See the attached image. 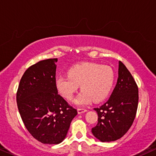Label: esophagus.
I'll use <instances>...</instances> for the list:
<instances>
[{
    "label": "esophagus",
    "instance_id": "esophagus-1",
    "mask_svg": "<svg viewBox=\"0 0 156 156\" xmlns=\"http://www.w3.org/2000/svg\"><path fill=\"white\" fill-rule=\"evenodd\" d=\"M87 112V110L86 109H78V114H82V113H84V112Z\"/></svg>",
    "mask_w": 156,
    "mask_h": 156
}]
</instances>
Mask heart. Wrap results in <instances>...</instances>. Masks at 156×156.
Returning <instances> with one entry per match:
<instances>
[{"instance_id": "b5f03b06", "label": "heart", "mask_w": 156, "mask_h": 156, "mask_svg": "<svg viewBox=\"0 0 156 156\" xmlns=\"http://www.w3.org/2000/svg\"><path fill=\"white\" fill-rule=\"evenodd\" d=\"M68 76L55 80L57 90L67 100H72L79 86L82 91L76 98L78 105L90 101L99 102L107 97L114 81V73L109 66L92 62L76 65L68 70Z\"/></svg>"}]
</instances>
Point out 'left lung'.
Listing matches in <instances>:
<instances>
[{"mask_svg":"<svg viewBox=\"0 0 156 156\" xmlns=\"http://www.w3.org/2000/svg\"><path fill=\"white\" fill-rule=\"evenodd\" d=\"M117 83L107 101L99 108L98 123L91 132L101 142L121 138L133 125L138 106V87L130 72L119 62Z\"/></svg>","mask_w":156,"mask_h":156,"instance_id":"obj_1","label":"left lung"}]
</instances>
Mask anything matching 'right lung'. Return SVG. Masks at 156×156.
I'll use <instances>...</instances> for the list:
<instances>
[{"label": "right lung", "instance_id": "add662e5", "mask_svg": "<svg viewBox=\"0 0 156 156\" xmlns=\"http://www.w3.org/2000/svg\"><path fill=\"white\" fill-rule=\"evenodd\" d=\"M58 59L37 62L21 77L16 93L18 109L26 128L44 144L66 138L77 110L58 94L55 86Z\"/></svg>", "mask_w": 156, "mask_h": 156}]
</instances>
